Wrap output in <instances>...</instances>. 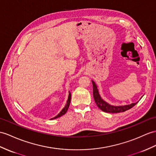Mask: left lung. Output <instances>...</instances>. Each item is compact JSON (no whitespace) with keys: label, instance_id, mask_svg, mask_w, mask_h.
I'll list each match as a JSON object with an SVG mask.
<instances>
[{"label":"left lung","instance_id":"left-lung-1","mask_svg":"<svg viewBox=\"0 0 156 156\" xmlns=\"http://www.w3.org/2000/svg\"><path fill=\"white\" fill-rule=\"evenodd\" d=\"M92 83H93V97H94V101H95L97 107L103 112H111V113L122 112L127 111V110L130 109L138 102V101L136 102H134V103H131L130 105H122V106H114V105H110L101 98L99 93H98V89L97 88L96 83H94L93 80H92ZM142 97L140 98V99L142 98Z\"/></svg>","mask_w":156,"mask_h":156}]
</instances>
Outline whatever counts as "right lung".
Instances as JSON below:
<instances>
[{"label":"right lung","instance_id":"1","mask_svg":"<svg viewBox=\"0 0 156 156\" xmlns=\"http://www.w3.org/2000/svg\"><path fill=\"white\" fill-rule=\"evenodd\" d=\"M70 102H71V93L69 92V96H68V99H67V103H66V106H65V107H64V108L62 110V111H61V112L58 114V115L53 118V119H51V120H52V119H57V118H59V117H60V116H63V115H65V114L66 113V112L67 111L68 108H69V107Z\"/></svg>","mask_w":156,"mask_h":156}]
</instances>
